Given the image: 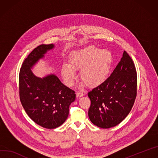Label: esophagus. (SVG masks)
I'll use <instances>...</instances> for the list:
<instances>
[{
	"label": "esophagus",
	"instance_id": "obj_1",
	"mask_svg": "<svg viewBox=\"0 0 158 158\" xmlns=\"http://www.w3.org/2000/svg\"><path fill=\"white\" fill-rule=\"evenodd\" d=\"M84 95V93H81V92H77L76 93V97L77 98H80V97H82Z\"/></svg>",
	"mask_w": 158,
	"mask_h": 158
}]
</instances>
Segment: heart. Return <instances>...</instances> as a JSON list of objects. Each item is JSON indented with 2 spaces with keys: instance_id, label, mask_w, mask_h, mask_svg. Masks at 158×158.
<instances>
[{
  "instance_id": "obj_1",
  "label": "heart",
  "mask_w": 158,
  "mask_h": 158,
  "mask_svg": "<svg viewBox=\"0 0 158 158\" xmlns=\"http://www.w3.org/2000/svg\"><path fill=\"white\" fill-rule=\"evenodd\" d=\"M111 54L106 50L89 46L72 53L69 65L64 64L61 74L68 86L76 78V71L81 70V79L90 88L103 84L108 78L112 64Z\"/></svg>"
}]
</instances>
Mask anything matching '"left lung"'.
I'll return each mask as SVG.
<instances>
[{
    "instance_id": "obj_1",
    "label": "left lung",
    "mask_w": 158,
    "mask_h": 158,
    "mask_svg": "<svg viewBox=\"0 0 158 158\" xmlns=\"http://www.w3.org/2000/svg\"><path fill=\"white\" fill-rule=\"evenodd\" d=\"M88 95L91 100L88 116L98 127L109 128L126 118L137 96V72L125 51L108 79Z\"/></svg>"
}]
</instances>
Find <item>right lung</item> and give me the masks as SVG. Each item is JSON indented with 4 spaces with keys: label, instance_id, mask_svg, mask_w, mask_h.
Returning <instances> with one entry per match:
<instances>
[{
    "label": "right lung",
    "instance_id": "right-lung-1",
    "mask_svg": "<svg viewBox=\"0 0 158 158\" xmlns=\"http://www.w3.org/2000/svg\"><path fill=\"white\" fill-rule=\"evenodd\" d=\"M54 47L50 44L35 48L23 62L19 76V98L25 111L36 123L48 129L65 122L69 106L76 99L75 91L55 75L40 78L32 73V67Z\"/></svg>",
    "mask_w": 158,
    "mask_h": 158
}]
</instances>
